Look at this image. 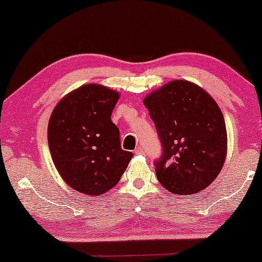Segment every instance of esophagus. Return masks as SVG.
I'll list each match as a JSON object with an SVG mask.
<instances>
[{"label": "esophagus", "mask_w": 262, "mask_h": 262, "mask_svg": "<svg viewBox=\"0 0 262 262\" xmlns=\"http://www.w3.org/2000/svg\"><path fill=\"white\" fill-rule=\"evenodd\" d=\"M135 154L136 155H143V154H144V150H143L141 146H138L137 149H135Z\"/></svg>", "instance_id": "obj_1"}]
</instances>
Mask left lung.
<instances>
[{
  "mask_svg": "<svg viewBox=\"0 0 262 262\" xmlns=\"http://www.w3.org/2000/svg\"><path fill=\"white\" fill-rule=\"evenodd\" d=\"M163 146L156 161L160 184L173 194H195L224 166L228 135L223 113L198 84L173 80L143 99Z\"/></svg>",
  "mask_w": 262,
  "mask_h": 262,
  "instance_id": "1",
  "label": "left lung"
}]
</instances>
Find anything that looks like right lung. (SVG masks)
Returning a JSON list of instances; mask_svg holds the SVG:
<instances>
[{"mask_svg":"<svg viewBox=\"0 0 262 262\" xmlns=\"http://www.w3.org/2000/svg\"><path fill=\"white\" fill-rule=\"evenodd\" d=\"M120 93L98 83L74 89L49 119L48 142L56 169L75 191L98 196L119 182L134 154L120 148L111 114Z\"/></svg>","mask_w":262,"mask_h":262,"instance_id":"add662e5","label":"right lung"}]
</instances>
